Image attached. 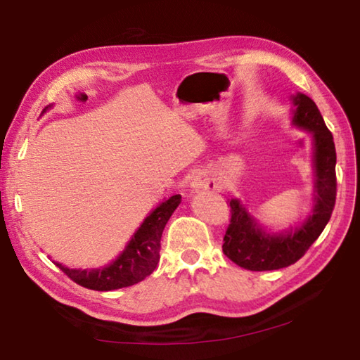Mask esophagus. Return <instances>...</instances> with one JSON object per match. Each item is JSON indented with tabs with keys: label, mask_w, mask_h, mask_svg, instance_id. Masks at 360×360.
Returning <instances> with one entry per match:
<instances>
[{
	"label": "esophagus",
	"mask_w": 360,
	"mask_h": 360,
	"mask_svg": "<svg viewBox=\"0 0 360 360\" xmlns=\"http://www.w3.org/2000/svg\"><path fill=\"white\" fill-rule=\"evenodd\" d=\"M192 193H200V192H210V191H217V182L214 178H211L210 174L200 173L195 176L191 182Z\"/></svg>",
	"instance_id": "1"
}]
</instances>
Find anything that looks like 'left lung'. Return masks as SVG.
Listing matches in <instances>:
<instances>
[{"mask_svg": "<svg viewBox=\"0 0 360 360\" xmlns=\"http://www.w3.org/2000/svg\"><path fill=\"white\" fill-rule=\"evenodd\" d=\"M290 101L292 127L311 135V212L288 229L271 230L259 222L240 198H231V221L224 236L222 251L236 265L251 271L279 270L295 264L319 238L335 206L337 152L332 133L308 95L297 92Z\"/></svg>", "mask_w": 360, "mask_h": 360, "instance_id": "8db88e82", "label": "left lung"}]
</instances>
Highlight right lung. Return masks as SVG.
<instances>
[{
  "label": "right lung",
  "mask_w": 360,
  "mask_h": 360,
  "mask_svg": "<svg viewBox=\"0 0 360 360\" xmlns=\"http://www.w3.org/2000/svg\"><path fill=\"white\" fill-rule=\"evenodd\" d=\"M53 105L44 108L41 115L52 109ZM181 203V195L163 198L135 230L117 257L105 266L98 268H70L53 262L60 270L65 271L79 285L94 290H115L143 281L155 270L160 259V240L163 229Z\"/></svg>",
  "instance_id": "add662e5"
}]
</instances>
